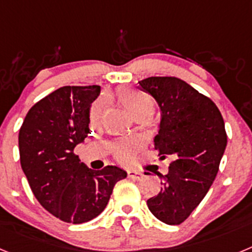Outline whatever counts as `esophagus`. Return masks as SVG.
<instances>
[{
  "mask_svg": "<svg viewBox=\"0 0 252 252\" xmlns=\"http://www.w3.org/2000/svg\"><path fill=\"white\" fill-rule=\"evenodd\" d=\"M127 177L131 178L133 180H141L144 174H142L141 171H135V170H128L127 171Z\"/></svg>",
  "mask_w": 252,
  "mask_h": 252,
  "instance_id": "obj_1",
  "label": "esophagus"
}]
</instances>
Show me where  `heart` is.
<instances>
[{"label":"heart","instance_id":"heart-1","mask_svg":"<svg viewBox=\"0 0 252 252\" xmlns=\"http://www.w3.org/2000/svg\"><path fill=\"white\" fill-rule=\"evenodd\" d=\"M119 101L121 102L122 106L127 110L132 117L137 119V117H151L154 113V102L151 101L150 97L146 94L137 91L132 90H122L120 91L119 94ZM102 112V104L95 103L92 107L90 113V121L91 124L94 125L99 121ZM117 158L121 161H126L131 158V149L128 146H120L117 149Z\"/></svg>","mask_w":252,"mask_h":252}]
</instances>
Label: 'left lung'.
<instances>
[{"label": "left lung", "mask_w": 252, "mask_h": 252, "mask_svg": "<svg viewBox=\"0 0 252 252\" xmlns=\"http://www.w3.org/2000/svg\"><path fill=\"white\" fill-rule=\"evenodd\" d=\"M160 108L154 139L160 159L173 158L168 174L158 173L162 188L148 207L166 224H180L206 197L218 173L227 145L222 115L208 97L175 77L139 82Z\"/></svg>", "instance_id": "left-lung-1"}]
</instances>
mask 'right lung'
I'll return each mask as SVG.
<instances>
[{
  "instance_id": "obj_1",
  "label": "right lung",
  "mask_w": 252,
  "mask_h": 252,
  "mask_svg": "<svg viewBox=\"0 0 252 252\" xmlns=\"http://www.w3.org/2000/svg\"><path fill=\"white\" fill-rule=\"evenodd\" d=\"M99 86H65L35 103L19 132L20 161L39 203L68 223H84L106 208L124 169L93 170L74 148L90 133L91 106Z\"/></svg>"
}]
</instances>
